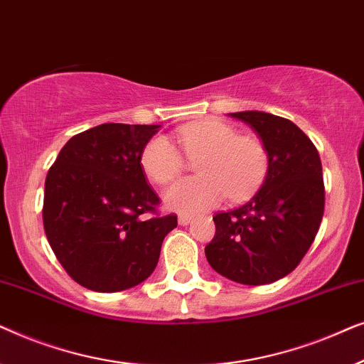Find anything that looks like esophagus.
<instances>
[{
    "mask_svg": "<svg viewBox=\"0 0 364 364\" xmlns=\"http://www.w3.org/2000/svg\"><path fill=\"white\" fill-rule=\"evenodd\" d=\"M191 222L192 217L187 215V213H181V215H178V223H181V225H188Z\"/></svg>",
    "mask_w": 364,
    "mask_h": 364,
    "instance_id": "esophagus-1",
    "label": "esophagus"
}]
</instances>
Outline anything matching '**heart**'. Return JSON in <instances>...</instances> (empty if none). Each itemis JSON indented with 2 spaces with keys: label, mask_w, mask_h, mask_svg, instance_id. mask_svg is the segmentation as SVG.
I'll list each match as a JSON object with an SVG mask.
<instances>
[{
  "label": "heart",
  "mask_w": 364,
  "mask_h": 364,
  "mask_svg": "<svg viewBox=\"0 0 364 364\" xmlns=\"http://www.w3.org/2000/svg\"><path fill=\"white\" fill-rule=\"evenodd\" d=\"M183 154L196 164L200 177L186 178L167 192V205L177 212L196 213L215 207L223 198L245 200L265 181L270 156L260 137L242 136L222 119H203L177 129ZM141 166L159 186H168L182 176L186 161L164 136H156L142 149Z\"/></svg>",
  "instance_id": "1"
}]
</instances>
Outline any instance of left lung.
<instances>
[{"instance_id":"obj_1","label":"left lung","mask_w":364,"mask_h":364,"mask_svg":"<svg viewBox=\"0 0 364 364\" xmlns=\"http://www.w3.org/2000/svg\"><path fill=\"white\" fill-rule=\"evenodd\" d=\"M252 126L268 149L260 191L242 207L215 213V237L205 247L210 267L243 285H267L295 270L315 240L325 212L320 154L285 117L230 112Z\"/></svg>"}]
</instances>
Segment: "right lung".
Segmentation results:
<instances>
[{
    "mask_svg": "<svg viewBox=\"0 0 364 364\" xmlns=\"http://www.w3.org/2000/svg\"><path fill=\"white\" fill-rule=\"evenodd\" d=\"M161 126L101 124L69 139L44 183L43 223L68 275L92 291L151 277L177 215H161L141 154Z\"/></svg>",
    "mask_w": 364,
    "mask_h": 364,
    "instance_id": "add662e5",
    "label": "right lung"
}]
</instances>
